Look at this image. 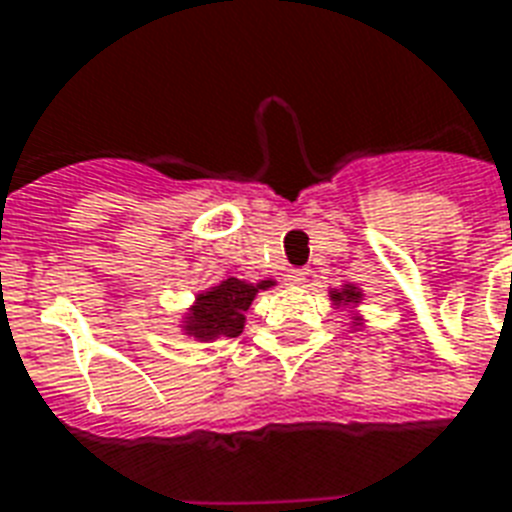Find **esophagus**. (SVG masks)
Segmentation results:
<instances>
[{"label":"esophagus","mask_w":512,"mask_h":512,"mask_svg":"<svg viewBox=\"0 0 512 512\" xmlns=\"http://www.w3.org/2000/svg\"><path fill=\"white\" fill-rule=\"evenodd\" d=\"M305 268H289L287 271V281H289V287H300V284H305Z\"/></svg>","instance_id":"34e87169"}]
</instances>
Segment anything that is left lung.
I'll use <instances>...</instances> for the list:
<instances>
[{
	"mask_svg": "<svg viewBox=\"0 0 512 512\" xmlns=\"http://www.w3.org/2000/svg\"><path fill=\"white\" fill-rule=\"evenodd\" d=\"M332 300H335V303H345V305L358 303V300H361V292H358L356 287L345 284V289H340V292H332Z\"/></svg>",
	"mask_w": 512,
	"mask_h": 512,
	"instance_id": "8db88e82",
	"label": "left lung"
}]
</instances>
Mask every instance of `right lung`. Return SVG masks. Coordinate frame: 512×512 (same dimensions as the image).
Returning <instances> with one entry per match:
<instances>
[{
    "instance_id": "right-lung-1",
    "label": "right lung",
    "mask_w": 512,
    "mask_h": 512,
    "mask_svg": "<svg viewBox=\"0 0 512 512\" xmlns=\"http://www.w3.org/2000/svg\"><path fill=\"white\" fill-rule=\"evenodd\" d=\"M276 281L247 284L241 279H225L209 292H201L191 311L185 316V335L199 340H217V337H239L244 329V311L255 300L260 289L273 287Z\"/></svg>"
}]
</instances>
